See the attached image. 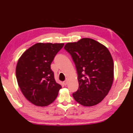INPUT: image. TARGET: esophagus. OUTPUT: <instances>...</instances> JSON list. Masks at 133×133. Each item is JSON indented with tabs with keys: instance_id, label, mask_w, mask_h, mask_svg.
I'll return each mask as SVG.
<instances>
[{
	"instance_id": "1",
	"label": "esophagus",
	"mask_w": 133,
	"mask_h": 133,
	"mask_svg": "<svg viewBox=\"0 0 133 133\" xmlns=\"http://www.w3.org/2000/svg\"><path fill=\"white\" fill-rule=\"evenodd\" d=\"M63 84H64V85H67V80H65V81H64V82H63Z\"/></svg>"
}]
</instances>
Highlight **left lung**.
<instances>
[{"mask_svg":"<svg viewBox=\"0 0 133 133\" xmlns=\"http://www.w3.org/2000/svg\"><path fill=\"white\" fill-rule=\"evenodd\" d=\"M64 49L71 55L78 76V89L73 98L84 106L102 102L113 82L114 63L109 50L90 38L67 43Z\"/></svg>","mask_w":133,"mask_h":133,"instance_id":"obj_1","label":"left lung"}]
</instances>
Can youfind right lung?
I'll return each mask as SVG.
<instances>
[{"mask_svg":"<svg viewBox=\"0 0 133 133\" xmlns=\"http://www.w3.org/2000/svg\"><path fill=\"white\" fill-rule=\"evenodd\" d=\"M64 43H38L18 60L16 76L26 99L37 106H46L57 97L61 85L56 83L50 65Z\"/></svg>","mask_w":133,"mask_h":133,"instance_id":"right-lung-1","label":"right lung"}]
</instances>
